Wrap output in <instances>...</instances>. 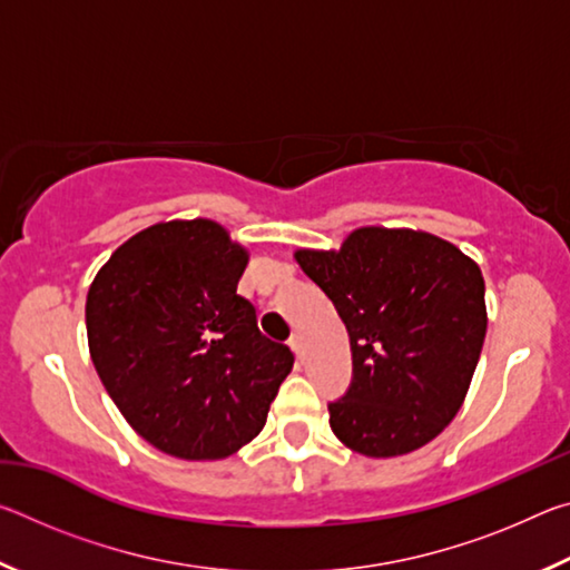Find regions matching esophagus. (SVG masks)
<instances>
[{"mask_svg": "<svg viewBox=\"0 0 570 570\" xmlns=\"http://www.w3.org/2000/svg\"><path fill=\"white\" fill-rule=\"evenodd\" d=\"M288 346H292V352H294L296 356H302V352H304V336L298 334V332H294L292 340H288Z\"/></svg>", "mask_w": 570, "mask_h": 570, "instance_id": "esophagus-1", "label": "esophagus"}]
</instances>
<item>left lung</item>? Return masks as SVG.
<instances>
[{
	"instance_id": "1",
	"label": "left lung",
	"mask_w": 570,
	"mask_h": 570,
	"mask_svg": "<svg viewBox=\"0 0 570 570\" xmlns=\"http://www.w3.org/2000/svg\"><path fill=\"white\" fill-rule=\"evenodd\" d=\"M294 258L350 332L352 384L330 402L334 435L366 458L435 440L462 407L485 342L480 266L450 240L382 226Z\"/></svg>"
}]
</instances>
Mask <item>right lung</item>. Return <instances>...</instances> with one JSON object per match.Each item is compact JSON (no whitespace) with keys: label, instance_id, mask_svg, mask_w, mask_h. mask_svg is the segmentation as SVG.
<instances>
[{"label":"right lung","instance_id":"right-lung-1","mask_svg":"<svg viewBox=\"0 0 570 570\" xmlns=\"http://www.w3.org/2000/svg\"><path fill=\"white\" fill-rule=\"evenodd\" d=\"M248 250L208 218L156 224L115 250L88 292L95 370L153 448L220 460L264 430L294 366L236 294Z\"/></svg>","mask_w":570,"mask_h":570}]
</instances>
